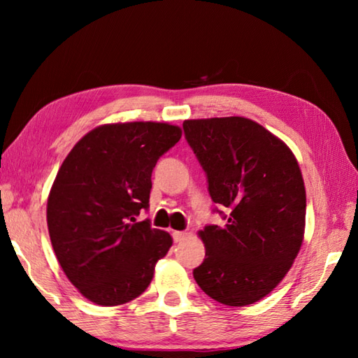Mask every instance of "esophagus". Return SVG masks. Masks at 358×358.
<instances>
[{"label": "esophagus", "mask_w": 358, "mask_h": 358, "mask_svg": "<svg viewBox=\"0 0 358 358\" xmlns=\"http://www.w3.org/2000/svg\"><path fill=\"white\" fill-rule=\"evenodd\" d=\"M173 235V240H175V243H181V241H185L186 240V232H173L172 234Z\"/></svg>", "instance_id": "esophagus-1"}]
</instances>
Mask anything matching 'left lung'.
I'll return each mask as SVG.
<instances>
[{
  "label": "left lung",
  "instance_id": "obj_1",
  "mask_svg": "<svg viewBox=\"0 0 358 358\" xmlns=\"http://www.w3.org/2000/svg\"><path fill=\"white\" fill-rule=\"evenodd\" d=\"M186 141L207 172L224 227L199 230L205 259L194 280L227 306L268 295L292 266L305 237L306 191L286 143L245 117L185 120Z\"/></svg>",
  "mask_w": 358,
  "mask_h": 358
}]
</instances>
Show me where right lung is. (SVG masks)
I'll list each match as a JSON object with an SVG mask.
<instances>
[{
	"instance_id": "obj_1",
	"label": "right lung",
	"mask_w": 358,
	"mask_h": 358,
	"mask_svg": "<svg viewBox=\"0 0 358 358\" xmlns=\"http://www.w3.org/2000/svg\"><path fill=\"white\" fill-rule=\"evenodd\" d=\"M180 138V126L169 123H108L66 156L47 199V226L64 275L87 300L118 306L137 299L171 250V234L136 216L148 208L157 159Z\"/></svg>"
}]
</instances>
